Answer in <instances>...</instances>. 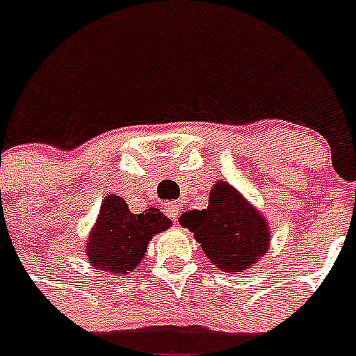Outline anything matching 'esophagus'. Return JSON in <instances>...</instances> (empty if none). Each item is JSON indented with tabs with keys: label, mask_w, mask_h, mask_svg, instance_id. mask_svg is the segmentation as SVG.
I'll return each mask as SVG.
<instances>
[{
	"label": "esophagus",
	"mask_w": 356,
	"mask_h": 356,
	"mask_svg": "<svg viewBox=\"0 0 356 356\" xmlns=\"http://www.w3.org/2000/svg\"><path fill=\"white\" fill-rule=\"evenodd\" d=\"M164 212H166L168 218H172L173 222H177L179 212H181V207L172 201V203H166V205H164Z\"/></svg>",
	"instance_id": "1"
}]
</instances>
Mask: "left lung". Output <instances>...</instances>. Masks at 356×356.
I'll use <instances>...</instances> for the list:
<instances>
[{"mask_svg": "<svg viewBox=\"0 0 356 356\" xmlns=\"http://www.w3.org/2000/svg\"><path fill=\"white\" fill-rule=\"evenodd\" d=\"M179 223L194 233L207 259L225 273L251 270L270 249L266 216L227 181L212 186L207 209L184 212Z\"/></svg>", "mask_w": 356, "mask_h": 356, "instance_id": "left-lung-1", "label": "left lung"}]
</instances>
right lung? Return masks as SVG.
I'll use <instances>...</instances> for the list:
<instances>
[{
  "label": "right lung",
  "mask_w": 356,
  "mask_h": 356,
  "mask_svg": "<svg viewBox=\"0 0 356 356\" xmlns=\"http://www.w3.org/2000/svg\"><path fill=\"white\" fill-rule=\"evenodd\" d=\"M170 227L172 220L155 207L134 214L123 197L105 195L96 223L86 238L88 262L94 270L107 271V275L133 273L144 260L151 238Z\"/></svg>",
  "instance_id": "add662e5"
}]
</instances>
